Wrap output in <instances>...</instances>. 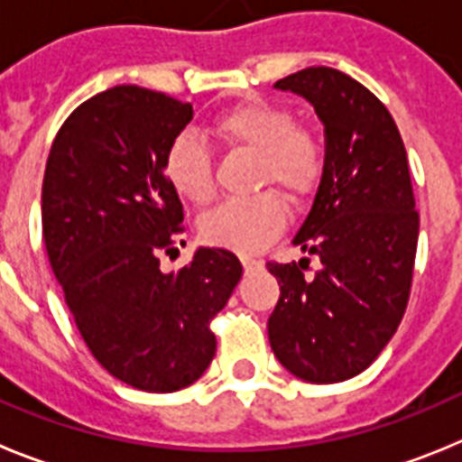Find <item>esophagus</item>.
<instances>
[{
    "label": "esophagus",
    "instance_id": "34e87169",
    "mask_svg": "<svg viewBox=\"0 0 462 462\" xmlns=\"http://www.w3.org/2000/svg\"><path fill=\"white\" fill-rule=\"evenodd\" d=\"M243 266L245 271H256V268H261L263 263H261L259 259H252V256H243Z\"/></svg>",
    "mask_w": 462,
    "mask_h": 462
}]
</instances>
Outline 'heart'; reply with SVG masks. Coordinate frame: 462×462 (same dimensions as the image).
<instances>
[{
  "label": "heart",
  "instance_id": "1",
  "mask_svg": "<svg viewBox=\"0 0 462 462\" xmlns=\"http://www.w3.org/2000/svg\"><path fill=\"white\" fill-rule=\"evenodd\" d=\"M212 132L226 145L250 150L259 157L256 182L275 185L298 201L319 185L326 164V145L312 126L296 122L289 106L250 99L215 117ZM164 175L182 199L208 203L215 194L212 159L199 136L182 132L164 154ZM287 222V210L271 191L224 201L201 219L206 243L226 250L254 252L271 243Z\"/></svg>",
  "mask_w": 462,
  "mask_h": 462
}]
</instances>
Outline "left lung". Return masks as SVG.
Instances as JSON below:
<instances>
[{"label":"left lung","mask_w":462,"mask_h":462,"mask_svg":"<svg viewBox=\"0 0 462 462\" xmlns=\"http://www.w3.org/2000/svg\"><path fill=\"white\" fill-rule=\"evenodd\" d=\"M314 106L326 164L293 245L319 259L266 266L280 284L268 319L277 361L312 383L368 368L398 330L410 300L419 212L407 152L386 106L352 76L310 67L275 83Z\"/></svg>","instance_id":"1"}]
</instances>
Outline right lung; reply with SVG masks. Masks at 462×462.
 I'll list each match as a JSON object with an SVG mask.
<instances>
[{
    "mask_svg": "<svg viewBox=\"0 0 462 462\" xmlns=\"http://www.w3.org/2000/svg\"><path fill=\"white\" fill-rule=\"evenodd\" d=\"M191 116V104L138 85L97 94L60 126L41 191L48 259L85 345L148 393L206 373L217 349L210 321L243 277L222 247H199L178 273L159 268L185 231L164 154Z\"/></svg>",
    "mask_w": 462,
    "mask_h": 462,
    "instance_id": "obj_1",
    "label": "right lung"
}]
</instances>
